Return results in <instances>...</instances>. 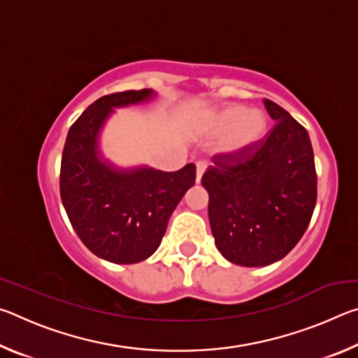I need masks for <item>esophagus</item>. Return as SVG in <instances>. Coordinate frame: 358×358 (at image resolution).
<instances>
[{"label": "esophagus", "mask_w": 358, "mask_h": 358, "mask_svg": "<svg viewBox=\"0 0 358 358\" xmlns=\"http://www.w3.org/2000/svg\"><path fill=\"white\" fill-rule=\"evenodd\" d=\"M205 169H207V162H205V161H197L196 162V173H197L196 181H197V183H199V181H201L202 175L205 172Z\"/></svg>", "instance_id": "1"}]
</instances>
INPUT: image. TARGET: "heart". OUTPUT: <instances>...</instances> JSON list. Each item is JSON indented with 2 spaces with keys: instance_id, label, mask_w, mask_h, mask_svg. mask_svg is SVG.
Returning <instances> with one entry per match:
<instances>
[{
  "instance_id": "b5f03b06",
  "label": "heart",
  "mask_w": 358,
  "mask_h": 358,
  "mask_svg": "<svg viewBox=\"0 0 358 358\" xmlns=\"http://www.w3.org/2000/svg\"><path fill=\"white\" fill-rule=\"evenodd\" d=\"M211 129L224 134L222 148L232 153H245L256 147L268 132V118L262 110L245 106H227L210 120Z\"/></svg>"
}]
</instances>
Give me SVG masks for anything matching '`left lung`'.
Returning a JSON list of instances; mask_svg holds the SVG:
<instances>
[{
  "mask_svg": "<svg viewBox=\"0 0 358 358\" xmlns=\"http://www.w3.org/2000/svg\"><path fill=\"white\" fill-rule=\"evenodd\" d=\"M276 123L245 153L211 157L202 185L216 248L232 264L264 266L292 251L311 221L317 175L308 131L264 99Z\"/></svg>",
  "mask_w": 358,
  "mask_h": 358,
  "instance_id": "8db88e82",
  "label": "left lung"
}]
</instances>
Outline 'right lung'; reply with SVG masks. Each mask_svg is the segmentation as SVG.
<instances>
[{
	"instance_id": "obj_1",
	"label": "right lung",
	"mask_w": 358,
	"mask_h": 358,
	"mask_svg": "<svg viewBox=\"0 0 358 358\" xmlns=\"http://www.w3.org/2000/svg\"><path fill=\"white\" fill-rule=\"evenodd\" d=\"M153 96L148 88L102 96L71 126L63 148L59 194L66 213L83 245L113 264L150 257L161 245L172 211L196 183L194 164L177 172L120 169L101 155L99 132L113 107Z\"/></svg>"
}]
</instances>
